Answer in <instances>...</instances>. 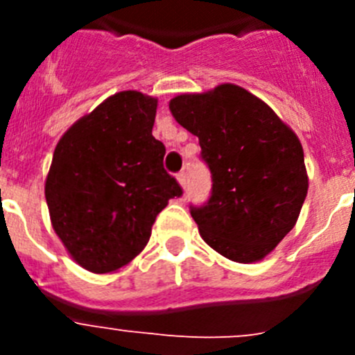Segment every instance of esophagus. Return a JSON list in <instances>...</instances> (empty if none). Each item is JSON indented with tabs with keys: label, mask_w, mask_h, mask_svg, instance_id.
<instances>
[{
	"label": "esophagus",
	"mask_w": 355,
	"mask_h": 355,
	"mask_svg": "<svg viewBox=\"0 0 355 355\" xmlns=\"http://www.w3.org/2000/svg\"><path fill=\"white\" fill-rule=\"evenodd\" d=\"M187 174H184V172H180V174H178V183L181 184V188H187Z\"/></svg>",
	"instance_id": "esophagus-1"
}]
</instances>
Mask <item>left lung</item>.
Masks as SVG:
<instances>
[{
  "mask_svg": "<svg viewBox=\"0 0 355 355\" xmlns=\"http://www.w3.org/2000/svg\"><path fill=\"white\" fill-rule=\"evenodd\" d=\"M171 114L196 135L211 197L192 208L202 240L236 263H256L290 233L307 196L299 137L259 97L233 83L180 94Z\"/></svg>",
  "mask_w": 355,
  "mask_h": 355,
  "instance_id": "1",
  "label": "left lung"
}]
</instances>
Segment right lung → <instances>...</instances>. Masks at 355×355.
I'll list each match as a JSON object with an SVG mask.
<instances>
[{
	"mask_svg": "<svg viewBox=\"0 0 355 355\" xmlns=\"http://www.w3.org/2000/svg\"><path fill=\"white\" fill-rule=\"evenodd\" d=\"M158 99L124 90L58 140L44 193L55 233L85 270L108 274L139 256L156 215L183 193L153 137Z\"/></svg>",
	"mask_w": 355,
	"mask_h": 355,
	"instance_id": "obj_1",
	"label": "right lung"
}]
</instances>
